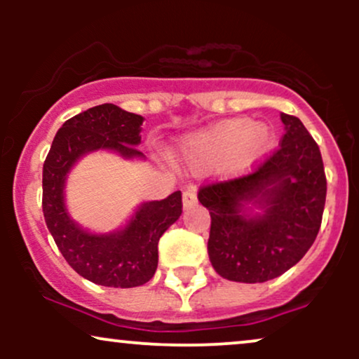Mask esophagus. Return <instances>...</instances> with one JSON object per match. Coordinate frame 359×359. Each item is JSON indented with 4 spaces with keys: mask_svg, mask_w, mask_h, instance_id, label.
<instances>
[{
    "mask_svg": "<svg viewBox=\"0 0 359 359\" xmlns=\"http://www.w3.org/2000/svg\"><path fill=\"white\" fill-rule=\"evenodd\" d=\"M182 204L184 209H192L194 205L197 204V196L194 189H187V191L182 194Z\"/></svg>",
    "mask_w": 359,
    "mask_h": 359,
    "instance_id": "34e87169",
    "label": "esophagus"
}]
</instances>
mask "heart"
<instances>
[{
  "label": "heart",
  "mask_w": 359,
  "mask_h": 359,
  "mask_svg": "<svg viewBox=\"0 0 359 359\" xmlns=\"http://www.w3.org/2000/svg\"><path fill=\"white\" fill-rule=\"evenodd\" d=\"M273 130L251 118H231L189 135L180 143V156L192 170L219 163L221 174L234 177L257 167L273 148Z\"/></svg>",
  "instance_id": "heart-1"
}]
</instances>
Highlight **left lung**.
Returning <instances> with one entry per match:
<instances>
[{
    "label": "left lung",
    "mask_w": 359,
    "mask_h": 359,
    "mask_svg": "<svg viewBox=\"0 0 359 359\" xmlns=\"http://www.w3.org/2000/svg\"><path fill=\"white\" fill-rule=\"evenodd\" d=\"M280 148L248 175L204 185L211 214L208 253L222 278L258 283L277 278L314 243L325 204L320 150L299 118L280 114Z\"/></svg>",
    "instance_id": "8db88e82"
}]
</instances>
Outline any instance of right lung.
Instances as JSON below:
<instances>
[{"mask_svg": "<svg viewBox=\"0 0 359 359\" xmlns=\"http://www.w3.org/2000/svg\"><path fill=\"white\" fill-rule=\"evenodd\" d=\"M143 116L116 104H100L67 119L57 131L43 163L42 208L47 228L62 257L81 277L104 287L131 288L147 283L158 265V240L182 214V194L140 204L131 219L113 233L82 229L65 205L69 172L84 155L116 151L123 158H143Z\"/></svg>", "mask_w": 359, "mask_h": 359, "instance_id": "obj_1", "label": "right lung"}]
</instances>
